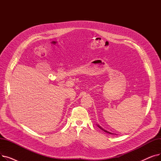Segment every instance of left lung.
I'll return each instance as SVG.
<instances>
[{
	"label": "left lung",
	"instance_id": "left-lung-1",
	"mask_svg": "<svg viewBox=\"0 0 161 161\" xmlns=\"http://www.w3.org/2000/svg\"><path fill=\"white\" fill-rule=\"evenodd\" d=\"M97 126H98V128H100L101 130H103V131H104L105 132H107V133H109V134H114L113 133H112V132H108V131H107V130H104V129H103L102 127H101V126H100V125H97Z\"/></svg>",
	"mask_w": 161,
	"mask_h": 161
}]
</instances>
